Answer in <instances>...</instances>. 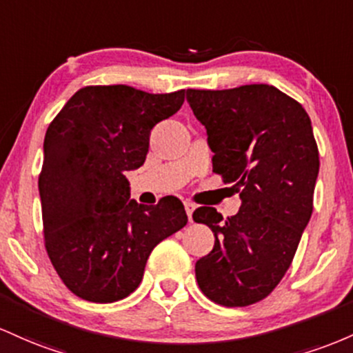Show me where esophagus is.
Listing matches in <instances>:
<instances>
[{
    "instance_id": "obj_1",
    "label": "esophagus",
    "mask_w": 353,
    "mask_h": 353,
    "mask_svg": "<svg viewBox=\"0 0 353 353\" xmlns=\"http://www.w3.org/2000/svg\"><path fill=\"white\" fill-rule=\"evenodd\" d=\"M185 210H187V215H188V220L192 221V215H193V210H195V203H192V201H185Z\"/></svg>"
}]
</instances>
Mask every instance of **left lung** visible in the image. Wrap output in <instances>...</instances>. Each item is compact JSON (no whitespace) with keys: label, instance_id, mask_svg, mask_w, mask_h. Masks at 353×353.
<instances>
[{"label":"left lung","instance_id":"1","mask_svg":"<svg viewBox=\"0 0 353 353\" xmlns=\"http://www.w3.org/2000/svg\"><path fill=\"white\" fill-rule=\"evenodd\" d=\"M187 101L207 128L213 172L241 198L227 220L213 207L193 212L215 235L195 265L198 287L223 307H247L283 279L314 212V130L303 106L270 85L190 88Z\"/></svg>","mask_w":353,"mask_h":353}]
</instances>
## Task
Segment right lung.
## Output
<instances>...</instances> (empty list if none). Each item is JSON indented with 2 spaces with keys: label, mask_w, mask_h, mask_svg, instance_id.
<instances>
[{
  "label": "right lung",
  "mask_w": 353,
  "mask_h": 353,
  "mask_svg": "<svg viewBox=\"0 0 353 353\" xmlns=\"http://www.w3.org/2000/svg\"><path fill=\"white\" fill-rule=\"evenodd\" d=\"M185 90L153 94L126 85L78 90L45 134L38 178L45 248L68 290L112 303L137 290L150 253L187 225L176 196L130 200L125 172L143 165L150 132L181 108Z\"/></svg>",
  "instance_id": "obj_1"
}]
</instances>
